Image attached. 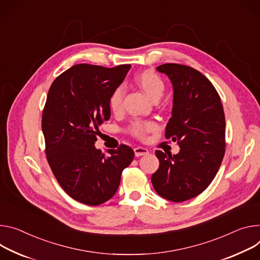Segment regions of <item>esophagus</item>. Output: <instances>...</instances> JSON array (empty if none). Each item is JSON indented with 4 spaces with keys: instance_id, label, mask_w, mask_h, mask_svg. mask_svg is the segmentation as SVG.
I'll return each mask as SVG.
<instances>
[{
    "instance_id": "esophagus-1",
    "label": "esophagus",
    "mask_w": 260,
    "mask_h": 260,
    "mask_svg": "<svg viewBox=\"0 0 260 260\" xmlns=\"http://www.w3.org/2000/svg\"><path fill=\"white\" fill-rule=\"evenodd\" d=\"M134 151H135L136 156H142V155H145L148 153V150L144 147H136V148H134Z\"/></svg>"
}]
</instances>
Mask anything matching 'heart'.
Segmentation results:
<instances>
[{"label": "heart", "mask_w": 260, "mask_h": 260, "mask_svg": "<svg viewBox=\"0 0 260 260\" xmlns=\"http://www.w3.org/2000/svg\"><path fill=\"white\" fill-rule=\"evenodd\" d=\"M136 84L141 88L146 95L153 102L158 101L166 90V84L159 75L153 70H143L135 78ZM124 91L121 86L115 88L109 98V107L115 114L120 113L122 110V102ZM157 124L151 120H135L128 126V132L138 140L144 141L148 134L157 129Z\"/></svg>", "instance_id": "heart-1"}]
</instances>
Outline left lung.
<instances>
[{"label": "left lung", "mask_w": 260, "mask_h": 260, "mask_svg": "<svg viewBox=\"0 0 260 260\" xmlns=\"http://www.w3.org/2000/svg\"><path fill=\"white\" fill-rule=\"evenodd\" d=\"M174 90L172 116L165 137L180 147L177 154L155 151L159 167L151 176L162 198L182 202L201 194L215 178L225 154V115L219 94L198 70L181 64L157 66Z\"/></svg>", "instance_id": "left-lung-1"}]
</instances>
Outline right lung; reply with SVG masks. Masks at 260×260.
<instances>
[{
    "mask_svg": "<svg viewBox=\"0 0 260 260\" xmlns=\"http://www.w3.org/2000/svg\"><path fill=\"white\" fill-rule=\"evenodd\" d=\"M129 68L77 64L49 90L41 121L46 159L61 187L81 203L96 206L110 200L134 159L127 145L108 150L109 155L94 146L100 125L111 117V93Z\"/></svg>",
    "mask_w": 260,
    "mask_h": 260,
    "instance_id": "obj_1",
    "label": "right lung"
}]
</instances>
